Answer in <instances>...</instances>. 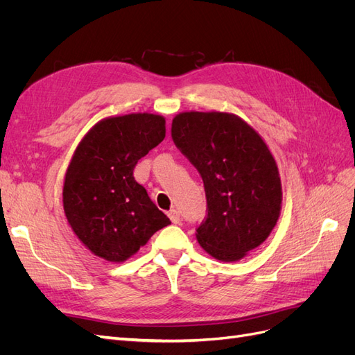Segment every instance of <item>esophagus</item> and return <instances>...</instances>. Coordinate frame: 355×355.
I'll use <instances>...</instances> for the list:
<instances>
[{
    "label": "esophagus",
    "instance_id": "34e87169",
    "mask_svg": "<svg viewBox=\"0 0 355 355\" xmlns=\"http://www.w3.org/2000/svg\"><path fill=\"white\" fill-rule=\"evenodd\" d=\"M168 218H170V220L173 222V223H179V220H180V214H179V211L178 210H170L168 211Z\"/></svg>",
    "mask_w": 355,
    "mask_h": 355
}]
</instances>
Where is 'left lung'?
<instances>
[{
    "instance_id": "left-lung-1",
    "label": "left lung",
    "mask_w": 355,
    "mask_h": 355,
    "mask_svg": "<svg viewBox=\"0 0 355 355\" xmlns=\"http://www.w3.org/2000/svg\"><path fill=\"white\" fill-rule=\"evenodd\" d=\"M171 137L204 182L207 218L197 241L220 262H237L272 232L283 189L277 161L262 136L231 112H180Z\"/></svg>"
}]
</instances>
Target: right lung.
I'll use <instances>...</instances> for the list:
<instances>
[{
  "label": "right lung",
  "mask_w": 355,
  "mask_h": 355,
  "mask_svg": "<svg viewBox=\"0 0 355 355\" xmlns=\"http://www.w3.org/2000/svg\"><path fill=\"white\" fill-rule=\"evenodd\" d=\"M164 137L163 115L135 112L103 118L81 139L63 182V210L93 254L124 262L170 225L133 176L137 161Z\"/></svg>",
  "instance_id": "obj_1"
}]
</instances>
